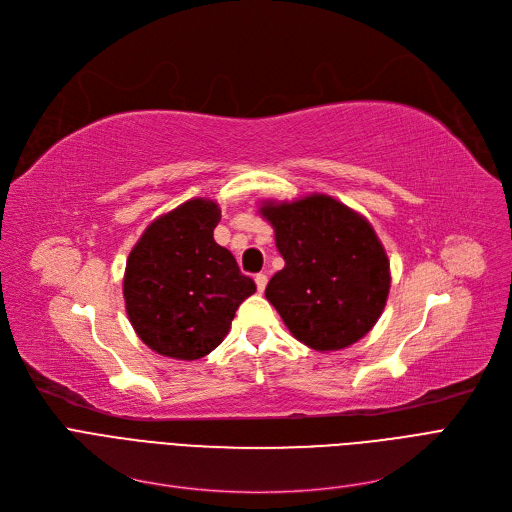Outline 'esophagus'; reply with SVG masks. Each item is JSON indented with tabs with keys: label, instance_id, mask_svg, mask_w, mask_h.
Returning a JSON list of instances; mask_svg holds the SVG:
<instances>
[{
	"label": "esophagus",
	"instance_id": "obj_1",
	"mask_svg": "<svg viewBox=\"0 0 512 512\" xmlns=\"http://www.w3.org/2000/svg\"><path fill=\"white\" fill-rule=\"evenodd\" d=\"M255 286H257L259 292H263L265 286H267V276H265V274H257V276H255Z\"/></svg>",
	"mask_w": 512,
	"mask_h": 512
}]
</instances>
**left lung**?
<instances>
[{
	"instance_id": "obj_1",
	"label": "left lung",
	"mask_w": 512,
	"mask_h": 512,
	"mask_svg": "<svg viewBox=\"0 0 512 512\" xmlns=\"http://www.w3.org/2000/svg\"><path fill=\"white\" fill-rule=\"evenodd\" d=\"M257 213L274 228L282 270L265 288L290 334L317 353L359 342L386 307L390 259L363 213L311 193L265 199Z\"/></svg>"
}]
</instances>
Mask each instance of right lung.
Listing matches in <instances>:
<instances>
[{
    "label": "right lung",
    "mask_w": 512,
    "mask_h": 512,
    "mask_svg": "<svg viewBox=\"0 0 512 512\" xmlns=\"http://www.w3.org/2000/svg\"><path fill=\"white\" fill-rule=\"evenodd\" d=\"M222 209L195 197L155 218L124 270V305L137 336L161 357L195 361L230 332L238 305L257 290L213 240Z\"/></svg>",
    "instance_id": "1"
}]
</instances>
